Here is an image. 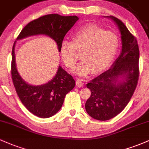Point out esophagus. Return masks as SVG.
Masks as SVG:
<instances>
[{
  "instance_id": "1",
  "label": "esophagus",
  "mask_w": 149,
  "mask_h": 149,
  "mask_svg": "<svg viewBox=\"0 0 149 149\" xmlns=\"http://www.w3.org/2000/svg\"><path fill=\"white\" fill-rule=\"evenodd\" d=\"M76 86H78V87L79 88H81L83 86V81L82 79H77V81H76Z\"/></svg>"
}]
</instances>
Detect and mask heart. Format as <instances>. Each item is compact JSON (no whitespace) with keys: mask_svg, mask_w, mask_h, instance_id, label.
<instances>
[{"mask_svg":"<svg viewBox=\"0 0 149 149\" xmlns=\"http://www.w3.org/2000/svg\"><path fill=\"white\" fill-rule=\"evenodd\" d=\"M119 39L115 34L102 27L89 24L72 37L71 43L63 42L60 46L62 61L69 68L77 61L76 50L82 52V62L74 68L76 75L85 76L93 72L100 73L107 69L115 58L119 48Z\"/></svg>","mask_w":149,"mask_h":149,"instance_id":"obj_1","label":"heart"}]
</instances>
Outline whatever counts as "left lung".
<instances>
[{
	"mask_svg": "<svg viewBox=\"0 0 149 149\" xmlns=\"http://www.w3.org/2000/svg\"><path fill=\"white\" fill-rule=\"evenodd\" d=\"M118 27L122 51L109 69L86 86L91 91L86 102V110L93 118L109 120L120 114L130 102L139 79V49L135 37L125 24L114 16H107Z\"/></svg>",
	"mask_w": 149,
	"mask_h": 149,
	"instance_id": "1",
	"label": "left lung"
}]
</instances>
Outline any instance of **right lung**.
Segmentation results:
<instances>
[{"label":"right lung","instance_id":"obj_1","mask_svg":"<svg viewBox=\"0 0 149 149\" xmlns=\"http://www.w3.org/2000/svg\"><path fill=\"white\" fill-rule=\"evenodd\" d=\"M77 16H61L50 14L31 21L22 29L17 40L35 35H46L56 42L60 52V46L65 35L76 21ZM15 42L12 51L11 75L19 98L31 113L40 118H49L61 108L65 96L75 87V80L61 66H58L54 77L48 83L32 86L26 83L16 68Z\"/></svg>","mask_w":149,"mask_h":149}]
</instances>
